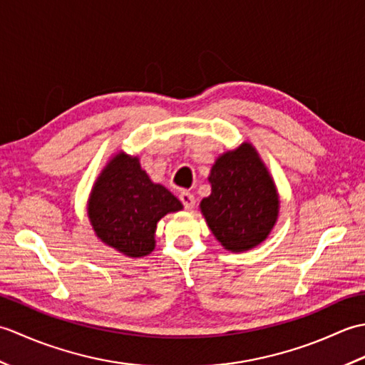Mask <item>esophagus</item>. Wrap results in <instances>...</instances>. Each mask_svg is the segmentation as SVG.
<instances>
[{
  "instance_id": "obj_1",
  "label": "esophagus",
  "mask_w": 365,
  "mask_h": 365,
  "mask_svg": "<svg viewBox=\"0 0 365 365\" xmlns=\"http://www.w3.org/2000/svg\"><path fill=\"white\" fill-rule=\"evenodd\" d=\"M178 199H180V202L183 204L185 208H187V210H192V208H195L196 199H195V196L191 195V192L183 191V192H180V196H178Z\"/></svg>"
}]
</instances>
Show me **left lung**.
<instances>
[{"label": "left lung", "instance_id": "obj_1", "mask_svg": "<svg viewBox=\"0 0 365 365\" xmlns=\"http://www.w3.org/2000/svg\"><path fill=\"white\" fill-rule=\"evenodd\" d=\"M208 182L212 195L202 199L200 210L216 240L234 252L260 245L277 220L279 200L254 147L243 143L221 155Z\"/></svg>", "mask_w": 365, "mask_h": 365}]
</instances>
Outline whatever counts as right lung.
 <instances>
[{
    "mask_svg": "<svg viewBox=\"0 0 365 365\" xmlns=\"http://www.w3.org/2000/svg\"><path fill=\"white\" fill-rule=\"evenodd\" d=\"M182 210L173 192L153 183L138 158L119 153L108 163L89 199V220L97 237L128 257H143L155 247L157 222Z\"/></svg>",
    "mask_w": 365,
    "mask_h": 365,
    "instance_id": "add662e5",
    "label": "right lung"
}]
</instances>
